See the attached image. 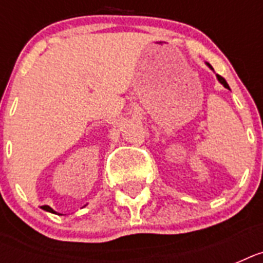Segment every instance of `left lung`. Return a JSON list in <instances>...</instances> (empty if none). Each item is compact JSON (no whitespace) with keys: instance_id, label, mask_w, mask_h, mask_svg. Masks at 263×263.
Returning <instances> with one entry per match:
<instances>
[{"instance_id":"obj_1","label":"left lung","mask_w":263,"mask_h":263,"mask_svg":"<svg viewBox=\"0 0 263 263\" xmlns=\"http://www.w3.org/2000/svg\"><path fill=\"white\" fill-rule=\"evenodd\" d=\"M206 65H208V67L210 68L212 71H214V69H213V67H212V65H210V64L206 63ZM216 76H217V80H218V82H220V83L222 84V86H224L225 88H228V90H231V88H229V86H228V83H227V80H225L224 78H222V76H220V75H216Z\"/></svg>"}]
</instances>
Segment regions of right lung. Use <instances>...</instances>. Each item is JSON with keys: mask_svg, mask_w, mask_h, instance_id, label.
<instances>
[{"mask_svg": "<svg viewBox=\"0 0 263 263\" xmlns=\"http://www.w3.org/2000/svg\"><path fill=\"white\" fill-rule=\"evenodd\" d=\"M42 209L43 210H46V212H49V213H53V214H54V210H53V209L50 208V206H42Z\"/></svg>", "mask_w": 263, "mask_h": 263, "instance_id": "1", "label": "right lung"}]
</instances>
